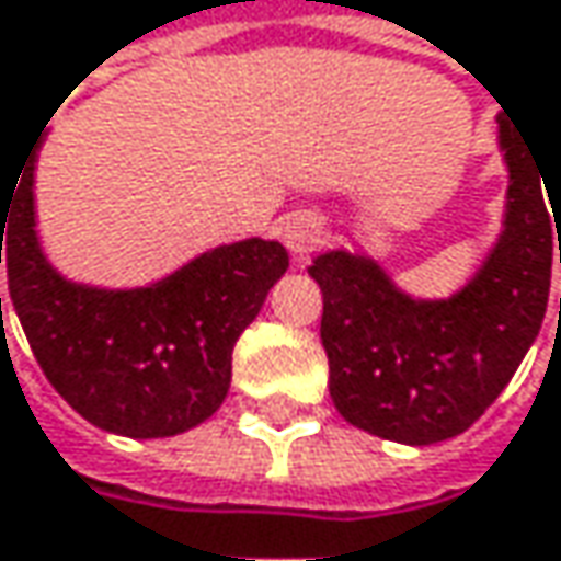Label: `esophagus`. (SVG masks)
Wrapping results in <instances>:
<instances>
[{
  "mask_svg": "<svg viewBox=\"0 0 561 561\" xmlns=\"http://www.w3.org/2000/svg\"><path fill=\"white\" fill-rule=\"evenodd\" d=\"M321 221L314 215H305V211H291L279 221V237L282 243L295 253V256H308L318 243H321Z\"/></svg>",
  "mask_w": 561,
  "mask_h": 561,
  "instance_id": "esophagus-1",
  "label": "esophagus"
}]
</instances>
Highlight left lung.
Segmentation results:
<instances>
[{
    "instance_id": "obj_1",
    "label": "left lung",
    "mask_w": 561,
    "mask_h": 561,
    "mask_svg": "<svg viewBox=\"0 0 561 561\" xmlns=\"http://www.w3.org/2000/svg\"><path fill=\"white\" fill-rule=\"evenodd\" d=\"M497 147L507 167L501 233L453 295L417 298L379 260L343 247L314 256L308 273L324 291L333 408L353 427L408 446L459 436L534 346L556 256L561 263V167L546 179L542 157L504 115Z\"/></svg>"
}]
</instances>
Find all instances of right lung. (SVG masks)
Returning <instances> with one entry per match:
<instances>
[{
  "label": "right lung",
  "mask_w": 561,
  "mask_h": 561,
  "mask_svg": "<svg viewBox=\"0 0 561 561\" xmlns=\"http://www.w3.org/2000/svg\"><path fill=\"white\" fill-rule=\"evenodd\" d=\"M37 150L41 140L15 192H0V263L44 376L89 424L118 436L205 424L228 398L233 343L288 270L285 247L263 237L221 243L137 288L67 279L37 233Z\"/></svg>",
  "instance_id": "right-lung-1"
}]
</instances>
